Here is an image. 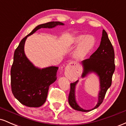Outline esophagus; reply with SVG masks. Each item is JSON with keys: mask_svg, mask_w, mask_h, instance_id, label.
Segmentation results:
<instances>
[{"mask_svg": "<svg viewBox=\"0 0 126 126\" xmlns=\"http://www.w3.org/2000/svg\"><path fill=\"white\" fill-rule=\"evenodd\" d=\"M69 64L72 65V66H75V65H77V63H76L75 62H71L70 63H69Z\"/></svg>", "mask_w": 126, "mask_h": 126, "instance_id": "esophagus-1", "label": "esophagus"}]
</instances>
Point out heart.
I'll list each match as a JSON object with an SVG mask.
<instances>
[{
	"instance_id": "heart-1",
	"label": "heart",
	"mask_w": 126,
	"mask_h": 126,
	"mask_svg": "<svg viewBox=\"0 0 126 126\" xmlns=\"http://www.w3.org/2000/svg\"><path fill=\"white\" fill-rule=\"evenodd\" d=\"M95 43V39L92 35H79L75 36L70 41L71 46L78 45L74 55L77 58H82L91 51Z\"/></svg>"
}]
</instances>
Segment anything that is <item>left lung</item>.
Listing matches in <instances>:
<instances>
[{"label": "left lung", "mask_w": 126, "mask_h": 126, "mask_svg": "<svg viewBox=\"0 0 126 126\" xmlns=\"http://www.w3.org/2000/svg\"><path fill=\"white\" fill-rule=\"evenodd\" d=\"M83 72L82 77L85 78L90 73H95L99 77L100 90L98 94V103L91 110H84L78 104L75 98V88L78 80L70 83V91L69 95V104L75 110L88 112L98 108L102 104L105 94L111 86L112 77L114 70V51L111 41L108 38L107 33L102 30V35L99 47L90 56L89 59L82 62Z\"/></svg>", "instance_id": "1"}]
</instances>
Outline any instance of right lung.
Here are the masks:
<instances>
[{"label":"right lung","mask_w":126,"mask_h":126,"mask_svg":"<svg viewBox=\"0 0 126 126\" xmlns=\"http://www.w3.org/2000/svg\"><path fill=\"white\" fill-rule=\"evenodd\" d=\"M64 25L60 22H50L36 27L24 37L15 50L11 70L12 94L22 104L30 107H39L46 102L50 85L57 79L59 67L56 66L40 69L31 63L24 52V45L28 36L40 28H53Z\"/></svg>","instance_id":"add662e5"}]
</instances>
